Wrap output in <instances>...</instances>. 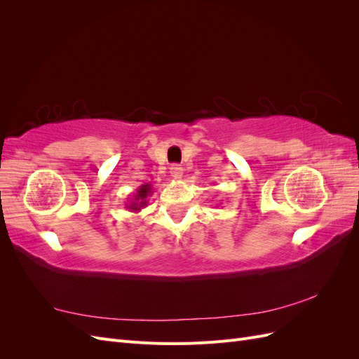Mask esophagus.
Returning <instances> with one entry per match:
<instances>
[{
  "mask_svg": "<svg viewBox=\"0 0 359 359\" xmlns=\"http://www.w3.org/2000/svg\"><path fill=\"white\" fill-rule=\"evenodd\" d=\"M169 172H170V177H172L173 180L182 178V168H181L180 165H172V166L169 168Z\"/></svg>",
  "mask_w": 359,
  "mask_h": 359,
  "instance_id": "esophagus-1",
  "label": "esophagus"
}]
</instances>
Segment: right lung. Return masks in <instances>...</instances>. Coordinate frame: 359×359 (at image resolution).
<instances>
[{
    "label": "right lung",
    "mask_w": 359,
    "mask_h": 359,
    "mask_svg": "<svg viewBox=\"0 0 359 359\" xmlns=\"http://www.w3.org/2000/svg\"><path fill=\"white\" fill-rule=\"evenodd\" d=\"M151 194H153V186L148 182L142 184V186H139L133 196L130 198V201L126 202V208L132 212H139L148 205V196H151Z\"/></svg>",
    "instance_id": "1"
}]
</instances>
